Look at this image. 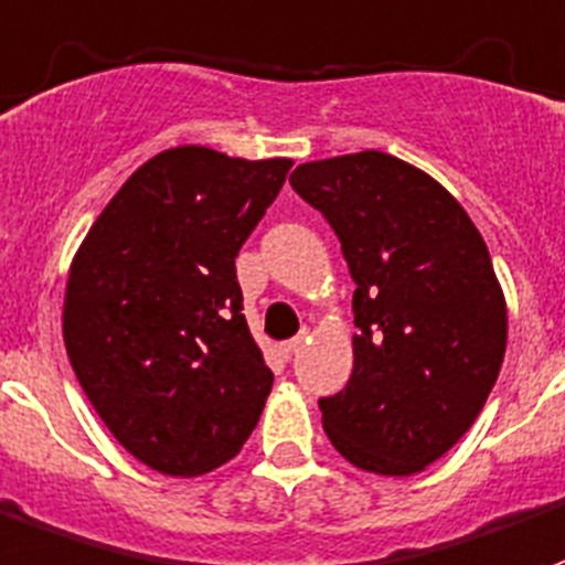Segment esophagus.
<instances>
[{"label":"esophagus","mask_w":565,"mask_h":565,"mask_svg":"<svg viewBox=\"0 0 565 565\" xmlns=\"http://www.w3.org/2000/svg\"><path fill=\"white\" fill-rule=\"evenodd\" d=\"M303 342H307V333H300V337L288 339V342H282V345H279V354H282V358H286V360L295 358L300 348H303Z\"/></svg>","instance_id":"esophagus-1"}]
</instances>
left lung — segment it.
<instances>
[{
  "label": "left lung",
  "mask_w": 565,
  "mask_h": 565,
  "mask_svg": "<svg viewBox=\"0 0 565 565\" xmlns=\"http://www.w3.org/2000/svg\"><path fill=\"white\" fill-rule=\"evenodd\" d=\"M342 244L354 288V369L318 398L342 459L411 477L473 426L507 351V303L486 241L447 190L384 151L291 172Z\"/></svg>",
  "instance_id": "obj_1"
}]
</instances>
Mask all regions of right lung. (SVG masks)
<instances>
[{
  "mask_svg": "<svg viewBox=\"0 0 565 565\" xmlns=\"http://www.w3.org/2000/svg\"><path fill=\"white\" fill-rule=\"evenodd\" d=\"M291 160L169 148L127 178L67 277L65 348L106 428L169 477L253 435L274 372L249 337L235 256Z\"/></svg>",
  "mask_w": 565,
  "mask_h": 565,
  "instance_id": "right-lung-1",
  "label": "right lung"
}]
</instances>
